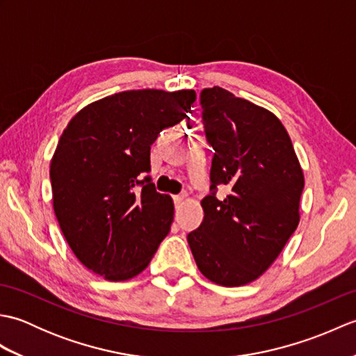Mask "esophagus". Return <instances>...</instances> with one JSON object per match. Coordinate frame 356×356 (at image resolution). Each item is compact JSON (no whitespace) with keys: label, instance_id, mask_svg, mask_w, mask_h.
Segmentation results:
<instances>
[{"label":"esophagus","instance_id":"obj_1","mask_svg":"<svg viewBox=\"0 0 356 356\" xmlns=\"http://www.w3.org/2000/svg\"><path fill=\"white\" fill-rule=\"evenodd\" d=\"M185 199H186V195L185 194H180V195H174L172 197V200H174V207H176V209H179L180 207L184 205V202H185Z\"/></svg>","mask_w":356,"mask_h":356}]
</instances>
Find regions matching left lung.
<instances>
[{
	"label": "left lung",
	"instance_id": "obj_1",
	"mask_svg": "<svg viewBox=\"0 0 356 356\" xmlns=\"http://www.w3.org/2000/svg\"><path fill=\"white\" fill-rule=\"evenodd\" d=\"M200 107L213 147L211 185L203 220L186 240L208 280L243 286L274 263L297 229L303 170L270 111L220 87L203 88ZM220 189L227 194L218 196Z\"/></svg>",
	"mask_w": 356,
	"mask_h": 356
}]
</instances>
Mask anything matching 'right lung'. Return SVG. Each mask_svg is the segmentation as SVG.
Segmentation results:
<instances>
[{"instance_id":"1","label":"right lung","mask_w":356,"mask_h":356,"mask_svg":"<svg viewBox=\"0 0 356 356\" xmlns=\"http://www.w3.org/2000/svg\"><path fill=\"white\" fill-rule=\"evenodd\" d=\"M194 101V90H130L87 105L67 125L50 165L53 209L73 254L95 274L136 277L170 232L174 205L147 176L149 149Z\"/></svg>"}]
</instances>
